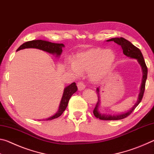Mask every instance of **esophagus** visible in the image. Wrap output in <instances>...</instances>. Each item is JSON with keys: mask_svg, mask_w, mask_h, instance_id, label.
Here are the masks:
<instances>
[{"mask_svg": "<svg viewBox=\"0 0 154 154\" xmlns=\"http://www.w3.org/2000/svg\"><path fill=\"white\" fill-rule=\"evenodd\" d=\"M77 88H78V90L79 91H82L85 88V85L84 84V83L83 82H79L77 83Z\"/></svg>", "mask_w": 154, "mask_h": 154, "instance_id": "1", "label": "esophagus"}]
</instances>
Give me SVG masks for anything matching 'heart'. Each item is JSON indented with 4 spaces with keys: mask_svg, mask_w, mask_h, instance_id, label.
<instances>
[{
    "mask_svg": "<svg viewBox=\"0 0 154 154\" xmlns=\"http://www.w3.org/2000/svg\"><path fill=\"white\" fill-rule=\"evenodd\" d=\"M116 58V54L111 49L90 48L78 53L73 61L67 64V69L75 75L88 72L91 79L98 81L109 73Z\"/></svg>",
    "mask_w": 154,
    "mask_h": 154,
    "instance_id": "heart-1",
    "label": "heart"
}]
</instances>
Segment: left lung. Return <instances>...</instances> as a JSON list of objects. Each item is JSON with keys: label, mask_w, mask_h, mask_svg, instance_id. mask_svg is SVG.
Segmentation results:
<instances>
[{"label": "left lung", "mask_w": 154, "mask_h": 154, "mask_svg": "<svg viewBox=\"0 0 154 154\" xmlns=\"http://www.w3.org/2000/svg\"><path fill=\"white\" fill-rule=\"evenodd\" d=\"M106 41H113L122 47V49H123V53L124 55H126L127 57H129L130 58H134L137 59L138 62L140 65L143 71V78H142V82L141 85H140V93L139 94V98L137 103L135 105L132 106V109H130L128 111L126 112V113H122L118 115H109V114H102L100 113L98 111V106L100 104V94H99V88H97L96 89V92L98 94V101L96 103L95 108L94 109L93 113L94 115L96 118H99L102 120H119V119H122L127 118L128 116L132 113V112L134 110V109L139 105V104L140 103L142 98L143 97V94H144L145 89V83L146 80H147V67L146 66L145 60L143 58V54L139 48L135 47L134 45L130 42L129 41L125 39L123 37L119 38H112L111 39H109Z\"/></svg>", "instance_id": "obj_1"}]
</instances>
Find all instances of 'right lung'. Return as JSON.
<instances>
[{
	"mask_svg": "<svg viewBox=\"0 0 154 154\" xmlns=\"http://www.w3.org/2000/svg\"><path fill=\"white\" fill-rule=\"evenodd\" d=\"M64 44L62 43H54L43 40H33L23 43L17 49V51L26 48H36L47 51L49 54H56V56H60L62 52V48H64ZM77 87L76 85V83L75 82L72 83L69 86L65 88L58 112L55 115H54L53 116L46 119V120H51V119L58 118V117L60 116L65 111V109H66L70 98L71 97V96L75 92H77Z\"/></svg>",
	"mask_w": 154,
	"mask_h": 154,
	"instance_id": "right-lung-1",
	"label": "right lung"
}]
</instances>
